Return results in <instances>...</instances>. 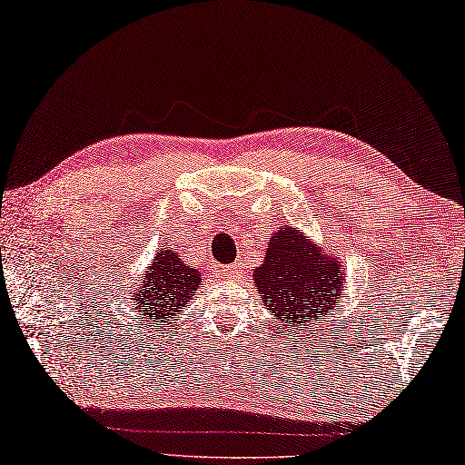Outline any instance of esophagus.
Listing matches in <instances>:
<instances>
[{
	"mask_svg": "<svg viewBox=\"0 0 465 465\" xmlns=\"http://www.w3.org/2000/svg\"><path fill=\"white\" fill-rule=\"evenodd\" d=\"M242 268H243L242 264H230V266H225V268H223V276H225V278H240V276L243 274Z\"/></svg>",
	"mask_w": 465,
	"mask_h": 465,
	"instance_id": "esophagus-1",
	"label": "esophagus"
}]
</instances>
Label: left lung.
Here are the masks:
<instances>
[{
    "label": "left lung",
    "mask_w": 465,
    "mask_h": 465,
    "mask_svg": "<svg viewBox=\"0 0 465 465\" xmlns=\"http://www.w3.org/2000/svg\"><path fill=\"white\" fill-rule=\"evenodd\" d=\"M341 262L327 254L297 227L282 225L272 233L264 264L254 272L260 299L282 327L297 329L323 321L343 289ZM281 327V331H282Z\"/></svg>",
    "instance_id": "8db88e82"
}]
</instances>
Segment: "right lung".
Here are the masks:
<instances>
[{
	"label": "right lung",
	"mask_w": 465,
	"mask_h": 465,
	"mask_svg": "<svg viewBox=\"0 0 465 465\" xmlns=\"http://www.w3.org/2000/svg\"><path fill=\"white\" fill-rule=\"evenodd\" d=\"M201 281L203 278L197 268L184 264L176 252L160 248L146 270L144 281L136 284V292H132V301L138 315L146 319L154 331H160L164 327H173V317L189 305Z\"/></svg>",
	"instance_id": "obj_1"
}]
</instances>
